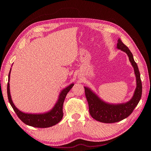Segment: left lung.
Instances as JSON below:
<instances>
[{
	"instance_id": "obj_1",
	"label": "left lung",
	"mask_w": 151,
	"mask_h": 151,
	"mask_svg": "<svg viewBox=\"0 0 151 151\" xmlns=\"http://www.w3.org/2000/svg\"><path fill=\"white\" fill-rule=\"evenodd\" d=\"M116 48L127 54L131 64L134 67L137 87L133 97L129 101L125 103L109 104L103 101L89 88L84 87L90 115L96 120L106 123L120 122L129 116L138 104L142 92L140 72L137 64L134 61L133 55L120 38L118 40Z\"/></svg>"
}]
</instances>
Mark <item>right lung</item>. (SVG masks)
Segmentation results:
<instances>
[{"label":"right lung","instance_id":"right-lung-1","mask_svg":"<svg viewBox=\"0 0 151 151\" xmlns=\"http://www.w3.org/2000/svg\"><path fill=\"white\" fill-rule=\"evenodd\" d=\"M11 70L9 74L8 77V83H7V96L11 106L12 107L14 111L16 113L17 116L19 119L24 123L25 124L37 128H47L52 127L55 125L57 124L60 122L63 117V104L64 102L65 98L66 97L67 94L68 93L71 88L74 86V84H71L70 85L67 87L66 88L63 89L59 94V97L58 101L56 104H55L54 107L49 111L48 112L42 113V114H31V113H25L19 110L14 104L9 89V80H10V74Z\"/></svg>","mask_w":151,"mask_h":151}]
</instances>
